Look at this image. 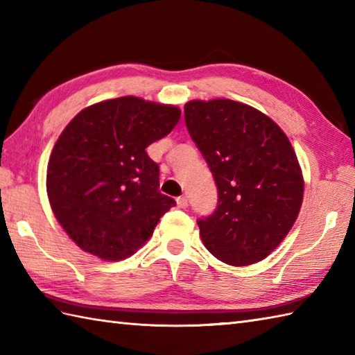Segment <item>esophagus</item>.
I'll return each mask as SVG.
<instances>
[{
	"instance_id": "esophagus-1",
	"label": "esophagus",
	"mask_w": 355,
	"mask_h": 355,
	"mask_svg": "<svg viewBox=\"0 0 355 355\" xmlns=\"http://www.w3.org/2000/svg\"><path fill=\"white\" fill-rule=\"evenodd\" d=\"M177 206L180 209H186L187 207V198L186 197H178L177 198Z\"/></svg>"
}]
</instances>
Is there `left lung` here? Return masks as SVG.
Here are the masks:
<instances>
[{
  "label": "left lung",
  "instance_id": "left-lung-1",
  "mask_svg": "<svg viewBox=\"0 0 355 355\" xmlns=\"http://www.w3.org/2000/svg\"><path fill=\"white\" fill-rule=\"evenodd\" d=\"M184 122L218 191L215 212L197 220L202 243L229 266L262 261L302 206V172L290 140L270 117L229 99L186 103Z\"/></svg>",
  "mask_w": 355,
  "mask_h": 355
}]
</instances>
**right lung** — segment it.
<instances>
[{
  "instance_id": "1",
  "label": "right lung",
  "mask_w": 355,
  "mask_h": 355,
  "mask_svg": "<svg viewBox=\"0 0 355 355\" xmlns=\"http://www.w3.org/2000/svg\"><path fill=\"white\" fill-rule=\"evenodd\" d=\"M180 114L172 105L119 97L80 111L65 128L49 160L47 193L82 250L125 259L177 205L158 191L160 168L146 148L168 135Z\"/></svg>"
}]
</instances>
